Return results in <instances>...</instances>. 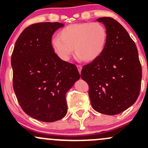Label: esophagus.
<instances>
[{
  "instance_id": "34e87169",
  "label": "esophagus",
  "mask_w": 148,
  "mask_h": 148,
  "mask_svg": "<svg viewBox=\"0 0 148 148\" xmlns=\"http://www.w3.org/2000/svg\"><path fill=\"white\" fill-rule=\"evenodd\" d=\"M77 69H78V71L80 74L82 71V67L81 65H77Z\"/></svg>"
}]
</instances>
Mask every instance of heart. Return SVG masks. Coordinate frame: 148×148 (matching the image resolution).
Here are the masks:
<instances>
[{
	"mask_svg": "<svg viewBox=\"0 0 148 148\" xmlns=\"http://www.w3.org/2000/svg\"><path fill=\"white\" fill-rule=\"evenodd\" d=\"M107 31L99 22H84L69 25L51 39L53 51L61 59L68 61L73 53L80 60L92 62L104 51L107 41Z\"/></svg>",
	"mask_w": 148,
	"mask_h": 148,
	"instance_id": "obj_1",
	"label": "heart"
}]
</instances>
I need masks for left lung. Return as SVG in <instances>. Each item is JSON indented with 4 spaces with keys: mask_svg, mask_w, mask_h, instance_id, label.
I'll use <instances>...</instances> for the list:
<instances>
[{
    "mask_svg": "<svg viewBox=\"0 0 148 148\" xmlns=\"http://www.w3.org/2000/svg\"><path fill=\"white\" fill-rule=\"evenodd\" d=\"M107 31L102 54L83 66L81 77L89 84L92 107L97 112L114 115L125 111L138 99L142 67L135 42L125 28L114 19H97Z\"/></svg>",
    "mask_w": 148,
    "mask_h": 148,
    "instance_id": "left-lung-1",
    "label": "left lung"
}]
</instances>
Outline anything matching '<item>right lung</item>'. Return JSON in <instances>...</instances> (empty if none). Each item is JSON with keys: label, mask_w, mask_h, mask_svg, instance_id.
I'll use <instances>...</instances> for the list:
<instances>
[{"label": "right lung", "mask_w": 148, "mask_h": 148, "mask_svg": "<svg viewBox=\"0 0 148 148\" xmlns=\"http://www.w3.org/2000/svg\"><path fill=\"white\" fill-rule=\"evenodd\" d=\"M58 22H44L25 28L11 56L13 85L18 102L30 117L46 122L66 114V93L79 79L77 66L55 53L51 38Z\"/></svg>", "instance_id": "1"}]
</instances>
